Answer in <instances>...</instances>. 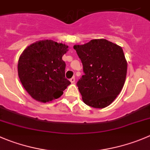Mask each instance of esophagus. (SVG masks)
<instances>
[{
    "instance_id": "34e87169",
    "label": "esophagus",
    "mask_w": 150,
    "mask_h": 150,
    "mask_svg": "<svg viewBox=\"0 0 150 150\" xmlns=\"http://www.w3.org/2000/svg\"><path fill=\"white\" fill-rule=\"evenodd\" d=\"M70 81H71V83H74V82H75V77H74H74H72L71 79H70Z\"/></svg>"
}]
</instances>
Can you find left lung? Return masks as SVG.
Instances as JSON below:
<instances>
[{"instance_id":"1","label":"left lung","mask_w":150,"mask_h":150,"mask_svg":"<svg viewBox=\"0 0 150 150\" xmlns=\"http://www.w3.org/2000/svg\"><path fill=\"white\" fill-rule=\"evenodd\" d=\"M85 75L77 82L84 103L94 108L110 105L125 85L127 62L121 46L105 39L75 45Z\"/></svg>"}]
</instances>
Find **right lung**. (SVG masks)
<instances>
[{
  "mask_svg": "<svg viewBox=\"0 0 150 150\" xmlns=\"http://www.w3.org/2000/svg\"><path fill=\"white\" fill-rule=\"evenodd\" d=\"M68 46L51 40H42L28 45L18 64L21 84L38 102H51L63 94L71 84L65 79V63L62 57Z\"/></svg>",
  "mask_w": 150,
  "mask_h": 150,
  "instance_id": "obj_1",
  "label": "right lung"
}]
</instances>
